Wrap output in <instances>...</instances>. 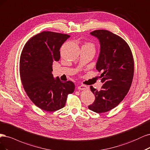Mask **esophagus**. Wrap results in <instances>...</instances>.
Instances as JSON below:
<instances>
[{
  "label": "esophagus",
  "instance_id": "obj_1",
  "mask_svg": "<svg viewBox=\"0 0 150 150\" xmlns=\"http://www.w3.org/2000/svg\"><path fill=\"white\" fill-rule=\"evenodd\" d=\"M78 88L79 90H85L88 89L89 87H88V86H86V85H80L79 86Z\"/></svg>",
  "mask_w": 150,
  "mask_h": 150
}]
</instances>
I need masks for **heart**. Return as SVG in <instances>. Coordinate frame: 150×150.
Wrapping results in <instances>:
<instances>
[{"mask_svg":"<svg viewBox=\"0 0 150 150\" xmlns=\"http://www.w3.org/2000/svg\"><path fill=\"white\" fill-rule=\"evenodd\" d=\"M86 45H91V46H93V44H92V43H88L87 44H86Z\"/></svg>","mask_w":150,"mask_h":150,"instance_id":"b5f03b06","label":"heart"}]
</instances>
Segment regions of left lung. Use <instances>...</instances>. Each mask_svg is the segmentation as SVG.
I'll list each match as a JSON object with an SVG mask.
<instances>
[{
    "instance_id": "1",
    "label": "left lung",
    "mask_w": 150,
    "mask_h": 150,
    "mask_svg": "<svg viewBox=\"0 0 150 150\" xmlns=\"http://www.w3.org/2000/svg\"><path fill=\"white\" fill-rule=\"evenodd\" d=\"M90 33L100 40L96 69L101 73L100 78L103 85L100 90L90 86L95 100L88 108L102 113L117 107L128 93L133 79L134 60L129 46L121 37L107 30Z\"/></svg>"
}]
</instances>
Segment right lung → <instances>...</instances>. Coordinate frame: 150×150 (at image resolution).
I'll list each match as a JSON object with an SVG mask.
<instances>
[{
	"instance_id": "right-lung-1",
	"label": "right lung",
	"mask_w": 150,
	"mask_h": 150,
	"mask_svg": "<svg viewBox=\"0 0 150 150\" xmlns=\"http://www.w3.org/2000/svg\"><path fill=\"white\" fill-rule=\"evenodd\" d=\"M70 35L43 31L32 37L22 51L19 70L24 90L37 107L55 112L64 107L67 96L75 90L71 81L55 80L52 64L60 60V49Z\"/></svg>"
}]
</instances>
